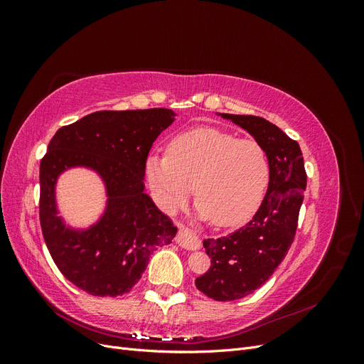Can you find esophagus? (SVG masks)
I'll return each instance as SVG.
<instances>
[{
  "mask_svg": "<svg viewBox=\"0 0 364 364\" xmlns=\"http://www.w3.org/2000/svg\"><path fill=\"white\" fill-rule=\"evenodd\" d=\"M176 243L186 250H197L200 249V240L197 238L188 229L181 228L178 237H176Z\"/></svg>",
  "mask_w": 364,
  "mask_h": 364,
  "instance_id": "34e87169",
  "label": "esophagus"
}]
</instances>
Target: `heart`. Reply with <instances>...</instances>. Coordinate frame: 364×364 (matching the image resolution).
I'll list each match as a JSON object with an SVG mask.
<instances>
[{"instance_id":"b5f03b06","label":"heart","mask_w":364,"mask_h":364,"mask_svg":"<svg viewBox=\"0 0 364 364\" xmlns=\"http://www.w3.org/2000/svg\"><path fill=\"white\" fill-rule=\"evenodd\" d=\"M269 178V159L257 141L214 127L185 132L167 155L155 151L146 161L147 185L161 209L176 211L194 185L196 217L220 228L238 226L257 211Z\"/></svg>"}]
</instances>
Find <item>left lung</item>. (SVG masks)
Listing matches in <instances>:
<instances>
[{
	"instance_id": "obj_1",
	"label": "left lung",
	"mask_w": 364,
	"mask_h": 364,
	"mask_svg": "<svg viewBox=\"0 0 364 364\" xmlns=\"http://www.w3.org/2000/svg\"><path fill=\"white\" fill-rule=\"evenodd\" d=\"M245 129L269 159L267 193L257 214L234 234L205 240L211 267L196 279V287L214 301L249 296L277 270L287 255L304 202L306 174L299 144L270 121L253 115L218 114Z\"/></svg>"
}]
</instances>
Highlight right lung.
Wrapping results in <instances>:
<instances>
[{
  "label": "right lung",
  "instance_id": "right-lung-1",
  "mask_svg": "<svg viewBox=\"0 0 364 364\" xmlns=\"http://www.w3.org/2000/svg\"><path fill=\"white\" fill-rule=\"evenodd\" d=\"M171 109L102 111L56 132L41 162L39 215L58 269L92 296H121L141 279L158 247L178 228L144 193L146 161L153 142L171 126ZM92 171L105 188V208L87 227L60 215L57 183L70 169Z\"/></svg>",
  "mask_w": 364,
  "mask_h": 364
}]
</instances>
